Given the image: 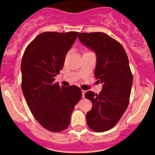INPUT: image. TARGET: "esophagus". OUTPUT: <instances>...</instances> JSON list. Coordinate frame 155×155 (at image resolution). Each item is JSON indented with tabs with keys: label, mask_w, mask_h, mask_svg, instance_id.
Wrapping results in <instances>:
<instances>
[{
	"label": "esophagus",
	"mask_w": 155,
	"mask_h": 155,
	"mask_svg": "<svg viewBox=\"0 0 155 155\" xmlns=\"http://www.w3.org/2000/svg\"><path fill=\"white\" fill-rule=\"evenodd\" d=\"M81 92H82V97L84 98V94H85V93H86V90H81Z\"/></svg>",
	"instance_id": "1"
}]
</instances>
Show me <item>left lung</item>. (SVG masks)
<instances>
[{
	"label": "left lung",
	"instance_id": "obj_1",
	"mask_svg": "<svg viewBox=\"0 0 155 155\" xmlns=\"http://www.w3.org/2000/svg\"><path fill=\"white\" fill-rule=\"evenodd\" d=\"M78 37L95 53L94 76L102 84L99 94L91 91L85 94L92 103L86 115L87 124L94 131H107L118 122L129 102L133 76L128 56L121 44L103 32L79 33Z\"/></svg>",
	"mask_w": 155,
	"mask_h": 155
}]
</instances>
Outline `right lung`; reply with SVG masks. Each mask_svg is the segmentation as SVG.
Here are the masks:
<instances>
[{
	"instance_id": "add662e5",
	"label": "right lung",
	"mask_w": 155,
	"mask_h": 155,
	"mask_svg": "<svg viewBox=\"0 0 155 155\" xmlns=\"http://www.w3.org/2000/svg\"><path fill=\"white\" fill-rule=\"evenodd\" d=\"M78 34L76 31L41 33L27 46L22 57L24 98L39 124L52 132L68 128L74 106L82 96L79 87H61L58 82L54 83Z\"/></svg>"
}]
</instances>
